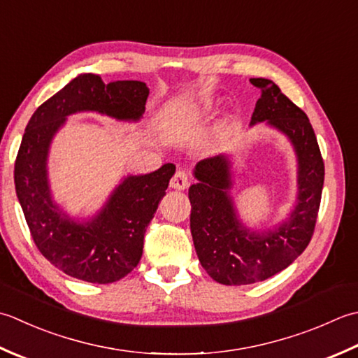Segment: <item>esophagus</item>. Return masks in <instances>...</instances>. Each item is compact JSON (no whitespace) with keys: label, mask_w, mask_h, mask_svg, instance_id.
Returning <instances> with one entry per match:
<instances>
[{"label":"esophagus","mask_w":358,"mask_h":358,"mask_svg":"<svg viewBox=\"0 0 358 358\" xmlns=\"http://www.w3.org/2000/svg\"><path fill=\"white\" fill-rule=\"evenodd\" d=\"M189 176L185 170H179L174 173V176L170 180V187L174 189H185L188 187Z\"/></svg>","instance_id":"obj_1"}]
</instances>
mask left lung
Returning <instances> with one entry per match:
<instances>
[{"mask_svg": "<svg viewBox=\"0 0 358 358\" xmlns=\"http://www.w3.org/2000/svg\"><path fill=\"white\" fill-rule=\"evenodd\" d=\"M261 90L250 125L267 122L289 137L298 159V198L287 221L275 230L250 231L239 222L229 194L227 156L196 165L198 184L189 187V227L202 267L225 286L264 281L290 266L309 245L322 201L324 164L315 133L303 109L290 101L272 80L250 78Z\"/></svg>", "mask_w": 358, "mask_h": 358, "instance_id": "left-lung-1", "label": "left lung"}]
</instances>
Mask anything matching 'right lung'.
Instances as JSON below:
<instances>
[{
    "label": "right lung",
    "mask_w": 358,
    "mask_h": 358,
    "mask_svg": "<svg viewBox=\"0 0 358 358\" xmlns=\"http://www.w3.org/2000/svg\"><path fill=\"white\" fill-rule=\"evenodd\" d=\"M150 90L137 80L105 85L82 74L36 108L15 160V189L36 249L72 278L108 284L138 264L143 235L165 196L176 166L165 164L142 176H128L91 221L72 220L58 208L48 182L49 145L71 114L96 111L119 120H138Z\"/></svg>",
    "instance_id": "right-lung-1"
}]
</instances>
